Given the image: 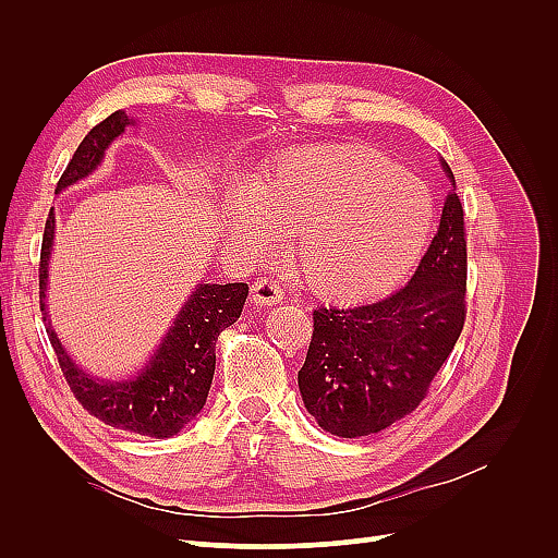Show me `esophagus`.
<instances>
[{"mask_svg": "<svg viewBox=\"0 0 558 558\" xmlns=\"http://www.w3.org/2000/svg\"><path fill=\"white\" fill-rule=\"evenodd\" d=\"M251 298L260 307H272V305H279V302L283 300V289L277 279L260 277L251 286Z\"/></svg>", "mask_w": 558, "mask_h": 558, "instance_id": "esophagus-1", "label": "esophagus"}]
</instances>
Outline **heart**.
Wrapping results in <instances>:
<instances>
[{
  "instance_id": "1",
  "label": "heart",
  "mask_w": 558,
  "mask_h": 558,
  "mask_svg": "<svg viewBox=\"0 0 558 558\" xmlns=\"http://www.w3.org/2000/svg\"><path fill=\"white\" fill-rule=\"evenodd\" d=\"M242 240L291 242L302 281L330 300L386 291L414 267L433 226V195L384 156L316 146L281 158L230 209Z\"/></svg>"
}]
</instances>
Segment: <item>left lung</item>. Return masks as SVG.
<instances>
[{
  "mask_svg": "<svg viewBox=\"0 0 558 558\" xmlns=\"http://www.w3.org/2000/svg\"><path fill=\"white\" fill-rule=\"evenodd\" d=\"M465 281L463 205L449 193L440 228L400 291L369 305L314 310L298 386L318 426L363 437L412 414L463 330Z\"/></svg>",
  "mask_w": 558,
  "mask_h": 558,
  "instance_id": "obj_1",
  "label": "left lung"
}]
</instances>
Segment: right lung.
Wrapping results in <instances>:
<instances>
[{
  "label": "right lung",
  "mask_w": 558,
  "mask_h": 558,
  "mask_svg": "<svg viewBox=\"0 0 558 558\" xmlns=\"http://www.w3.org/2000/svg\"><path fill=\"white\" fill-rule=\"evenodd\" d=\"M130 123L132 118H128L123 109L113 111L102 123H97L74 150L70 165H66V170L58 181L56 193L97 170L109 144L118 134H123ZM53 238L56 214L50 209L41 242L39 302L48 340L53 344L62 375L66 384H70L74 398L81 402L83 410L105 421L107 426L156 437V440L177 435L205 408L216 367V340L218 335L240 318L248 295V286L199 283L191 300L185 302L174 318V326L167 330L162 344L137 377L125 381L95 379L66 356L46 314L44 298Z\"/></svg>",
  "instance_id": "right-lung-1"
}]
</instances>
